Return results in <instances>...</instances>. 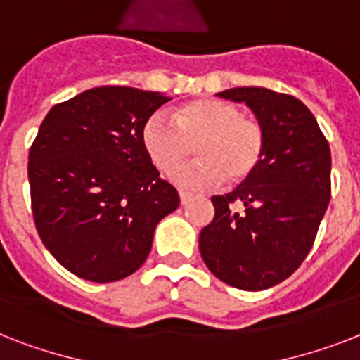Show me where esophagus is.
<instances>
[{
    "label": "esophagus",
    "mask_w": 360,
    "mask_h": 360,
    "mask_svg": "<svg viewBox=\"0 0 360 360\" xmlns=\"http://www.w3.org/2000/svg\"><path fill=\"white\" fill-rule=\"evenodd\" d=\"M179 200L183 205H186V203L191 202V200H194V194H192V192H186V191H179Z\"/></svg>",
    "instance_id": "obj_1"
}]
</instances>
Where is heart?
I'll return each mask as SVG.
<instances>
[{
	"instance_id": "obj_1",
	"label": "heart",
	"mask_w": 360,
	"mask_h": 360,
	"mask_svg": "<svg viewBox=\"0 0 360 360\" xmlns=\"http://www.w3.org/2000/svg\"><path fill=\"white\" fill-rule=\"evenodd\" d=\"M147 155L164 174H172L191 157L198 160L174 175L175 183L191 188H209L220 181L240 183L262 162L265 132L257 121L243 117L236 104L222 98H198L172 112V120L157 112L141 129Z\"/></svg>"
}]
</instances>
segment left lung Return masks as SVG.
<instances>
[{
	"instance_id": "1",
	"label": "left lung",
	"mask_w": 360,
	"mask_h": 360,
	"mask_svg": "<svg viewBox=\"0 0 360 360\" xmlns=\"http://www.w3.org/2000/svg\"><path fill=\"white\" fill-rule=\"evenodd\" d=\"M219 97L254 112L265 151L236 191L211 198L214 219L200 233V254L226 284L267 290L295 273L312 248L330 198L329 141L291 95L233 87Z\"/></svg>"
}]
</instances>
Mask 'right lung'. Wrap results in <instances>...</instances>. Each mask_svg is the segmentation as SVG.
<instances>
[{
  "instance_id": "right-lung-1",
  "label": "right lung",
  "mask_w": 360,
  "mask_h": 360,
  "mask_svg": "<svg viewBox=\"0 0 360 360\" xmlns=\"http://www.w3.org/2000/svg\"><path fill=\"white\" fill-rule=\"evenodd\" d=\"M169 98L93 87L46 114L30 149L31 211L50 254L76 276L115 282L143 265L155 228L179 207L158 177L141 129Z\"/></svg>"
}]
</instances>
